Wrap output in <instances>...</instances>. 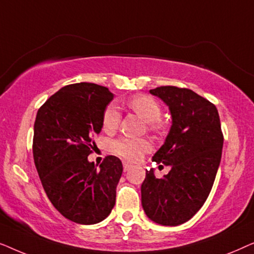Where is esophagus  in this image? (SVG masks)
<instances>
[{
  "instance_id": "esophagus-1",
  "label": "esophagus",
  "mask_w": 254,
  "mask_h": 254,
  "mask_svg": "<svg viewBox=\"0 0 254 254\" xmlns=\"http://www.w3.org/2000/svg\"><path fill=\"white\" fill-rule=\"evenodd\" d=\"M123 166H124V171H125V172H127L128 170H129V169L131 168V165L129 164V163H127V162H124V163H123Z\"/></svg>"
}]
</instances>
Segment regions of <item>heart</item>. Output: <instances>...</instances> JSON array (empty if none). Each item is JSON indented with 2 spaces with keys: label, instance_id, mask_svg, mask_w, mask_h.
Instances as JSON below:
<instances>
[{
  "label": "heart",
  "instance_id": "1",
  "mask_svg": "<svg viewBox=\"0 0 254 254\" xmlns=\"http://www.w3.org/2000/svg\"><path fill=\"white\" fill-rule=\"evenodd\" d=\"M127 106L131 112L148 124V130L154 134L164 131V124L159 120L162 109L157 100L147 95H135L127 100ZM121 114L117 106L109 105L103 113V129L106 133H114L119 128ZM151 149L150 142L145 138L123 137L111 143V151L128 161H138Z\"/></svg>",
  "mask_w": 254,
  "mask_h": 254
}]
</instances>
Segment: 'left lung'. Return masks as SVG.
Here are the masks:
<instances>
[{
  "label": "left lung",
  "mask_w": 254,
  "mask_h": 254,
  "mask_svg": "<svg viewBox=\"0 0 254 254\" xmlns=\"http://www.w3.org/2000/svg\"><path fill=\"white\" fill-rule=\"evenodd\" d=\"M150 93L169 106L172 117L164 144L152 157L170 165L158 179L145 172L141 201L147 216L162 225L183 224L206 202L220 166L223 134L216 106L192 90L159 86Z\"/></svg>",
  "instance_id": "left-lung-1"
}]
</instances>
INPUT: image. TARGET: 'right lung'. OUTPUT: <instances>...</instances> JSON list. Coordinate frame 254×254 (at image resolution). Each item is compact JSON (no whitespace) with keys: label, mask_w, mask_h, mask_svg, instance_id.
<instances>
[{"label":"right lung","mask_w":254,"mask_h":254,"mask_svg":"<svg viewBox=\"0 0 254 254\" xmlns=\"http://www.w3.org/2000/svg\"><path fill=\"white\" fill-rule=\"evenodd\" d=\"M113 97L95 83L65 85L34 121L33 158L41 184L55 209L75 223H99L116 204L123 163L116 156H106L99 168L88 161Z\"/></svg>","instance_id":"right-lung-1"}]
</instances>
